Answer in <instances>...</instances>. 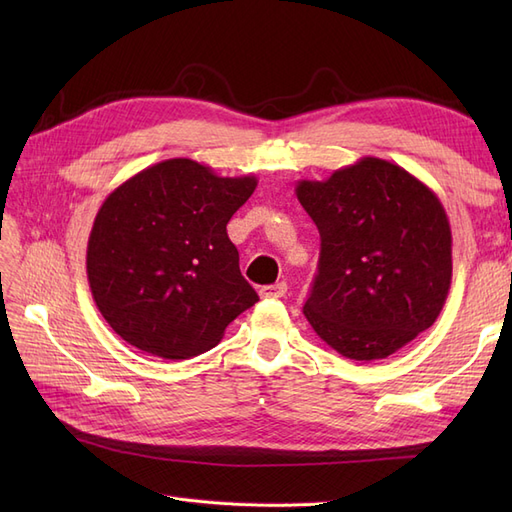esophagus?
<instances>
[{
	"label": "esophagus",
	"instance_id": "obj_1",
	"mask_svg": "<svg viewBox=\"0 0 512 512\" xmlns=\"http://www.w3.org/2000/svg\"><path fill=\"white\" fill-rule=\"evenodd\" d=\"M258 292L262 299H282V297H286L288 286H286V282H277L271 286H262Z\"/></svg>",
	"mask_w": 512,
	"mask_h": 512
}]
</instances>
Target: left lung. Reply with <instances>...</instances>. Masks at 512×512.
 <instances>
[{"instance_id":"1","label":"left lung","mask_w":512,"mask_h":512,"mask_svg":"<svg viewBox=\"0 0 512 512\" xmlns=\"http://www.w3.org/2000/svg\"><path fill=\"white\" fill-rule=\"evenodd\" d=\"M294 192L320 232L303 314L322 342L376 361L436 322L453 277L451 224L436 192L380 158L301 179Z\"/></svg>"}]
</instances>
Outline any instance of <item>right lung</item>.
I'll return each instance as SVG.
<instances>
[{"label":"right lung","instance_id":"1","mask_svg":"<svg viewBox=\"0 0 512 512\" xmlns=\"http://www.w3.org/2000/svg\"><path fill=\"white\" fill-rule=\"evenodd\" d=\"M258 179L205 164H153L106 196L87 243V280L111 329L160 359H190L256 301L226 224Z\"/></svg>","mask_w":512,"mask_h":512}]
</instances>
